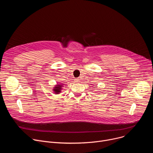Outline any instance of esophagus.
<instances>
[{
  "label": "esophagus",
  "mask_w": 153,
  "mask_h": 153,
  "mask_svg": "<svg viewBox=\"0 0 153 153\" xmlns=\"http://www.w3.org/2000/svg\"><path fill=\"white\" fill-rule=\"evenodd\" d=\"M74 82H79V79H74Z\"/></svg>",
  "instance_id": "obj_1"
}]
</instances>
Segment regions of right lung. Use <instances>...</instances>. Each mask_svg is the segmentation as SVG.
<instances>
[{"label":"right lung","instance_id":"add662e5","mask_svg":"<svg viewBox=\"0 0 153 153\" xmlns=\"http://www.w3.org/2000/svg\"><path fill=\"white\" fill-rule=\"evenodd\" d=\"M63 83L59 85H55V87H54V89H53V91H54V93H55V94H59L61 91H62V87H63Z\"/></svg>","mask_w":153,"mask_h":153}]
</instances>
